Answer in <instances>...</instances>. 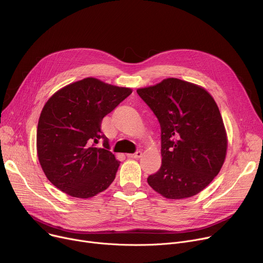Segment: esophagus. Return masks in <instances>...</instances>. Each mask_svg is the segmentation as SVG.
I'll return each instance as SVG.
<instances>
[{"label": "esophagus", "instance_id": "1", "mask_svg": "<svg viewBox=\"0 0 263 263\" xmlns=\"http://www.w3.org/2000/svg\"><path fill=\"white\" fill-rule=\"evenodd\" d=\"M129 158H135V159H137V158H140L141 156H142V152L141 151H136L134 154H128L127 155Z\"/></svg>", "mask_w": 263, "mask_h": 263}]
</instances>
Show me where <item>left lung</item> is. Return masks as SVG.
<instances>
[{
	"mask_svg": "<svg viewBox=\"0 0 263 263\" xmlns=\"http://www.w3.org/2000/svg\"><path fill=\"white\" fill-rule=\"evenodd\" d=\"M161 127L160 170L148 185L172 200L202 192L226 159L228 138L219 109L202 86L177 78L138 88Z\"/></svg>",
	"mask_w": 263,
	"mask_h": 263,
	"instance_id": "1",
	"label": "left lung"
}]
</instances>
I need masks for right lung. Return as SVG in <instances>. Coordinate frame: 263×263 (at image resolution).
Segmentation results:
<instances>
[{
	"label": "right lung",
	"mask_w": 263,
	"mask_h": 263,
	"mask_svg": "<svg viewBox=\"0 0 263 263\" xmlns=\"http://www.w3.org/2000/svg\"><path fill=\"white\" fill-rule=\"evenodd\" d=\"M132 92L96 78L56 91L45 104L37 126L36 147L49 181L66 195L88 199L114 182L120 161L101 132L104 117ZM103 139V146L95 143Z\"/></svg>",
	"instance_id": "1"
}]
</instances>
